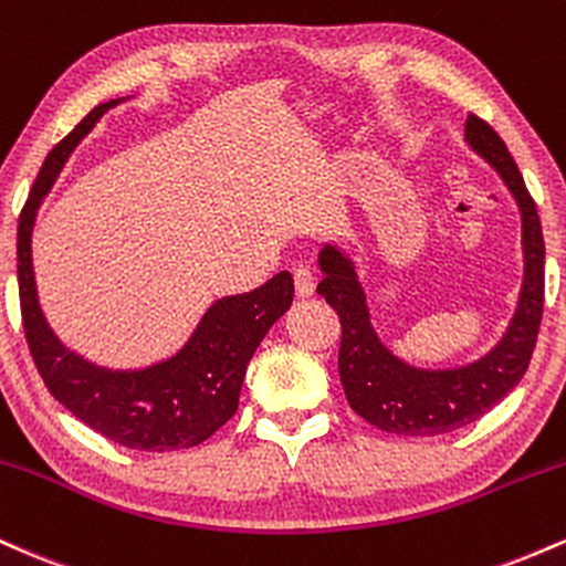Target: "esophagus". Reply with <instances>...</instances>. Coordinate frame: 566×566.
Returning a JSON list of instances; mask_svg holds the SVG:
<instances>
[{
  "instance_id": "obj_1",
  "label": "esophagus",
  "mask_w": 566,
  "mask_h": 566,
  "mask_svg": "<svg viewBox=\"0 0 566 566\" xmlns=\"http://www.w3.org/2000/svg\"><path fill=\"white\" fill-rule=\"evenodd\" d=\"M295 292L297 297H311L316 290V274L308 269V265H297L295 269Z\"/></svg>"
}]
</instances>
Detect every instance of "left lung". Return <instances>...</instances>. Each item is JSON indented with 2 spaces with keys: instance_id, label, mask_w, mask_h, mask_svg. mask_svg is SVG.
Masks as SVG:
<instances>
[{
  "instance_id": "1",
  "label": "left lung",
  "mask_w": 566,
  "mask_h": 566,
  "mask_svg": "<svg viewBox=\"0 0 566 566\" xmlns=\"http://www.w3.org/2000/svg\"><path fill=\"white\" fill-rule=\"evenodd\" d=\"M465 140L500 172L522 210L524 287L509 333L484 359L458 369H415L399 361L375 335L369 324L365 292L356 282L354 265L335 247H324L319 265L324 279L316 292L340 319L337 373L350 409L399 437H439L458 431L490 412L527 373L543 319L545 244L535 199L524 186L516 161L500 135L469 114Z\"/></svg>"
}]
</instances>
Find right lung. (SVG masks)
Here are the masks:
<instances>
[{
    "label": "right lung",
    "mask_w": 566,
    "mask_h": 566,
    "mask_svg": "<svg viewBox=\"0 0 566 566\" xmlns=\"http://www.w3.org/2000/svg\"><path fill=\"white\" fill-rule=\"evenodd\" d=\"M116 103L119 101L95 106L48 154L18 218V290L23 333L48 391L84 426L129 450H188L210 439L233 418L247 365L271 324L290 308L295 284L287 271H282L263 287L223 297L207 311L180 354L146 369L114 373L90 365L74 350L61 346L36 303L31 229L39 205L66 165L69 154Z\"/></svg>",
    "instance_id": "right-lung-1"
}]
</instances>
